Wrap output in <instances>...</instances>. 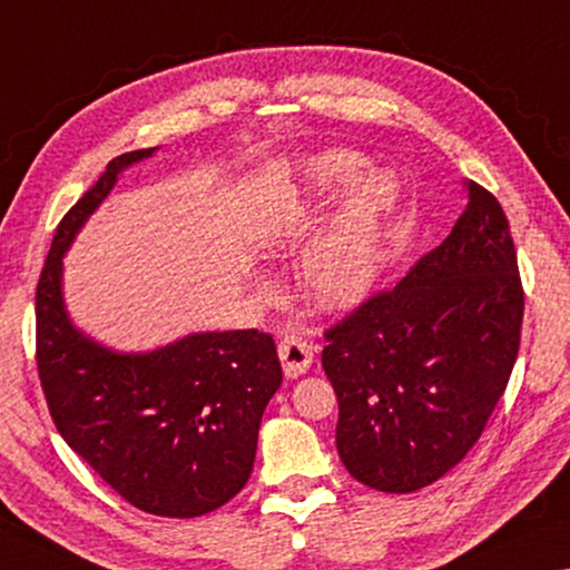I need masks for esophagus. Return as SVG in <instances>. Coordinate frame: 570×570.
Wrapping results in <instances>:
<instances>
[{"label":"esophagus","instance_id":"esophagus-1","mask_svg":"<svg viewBox=\"0 0 570 570\" xmlns=\"http://www.w3.org/2000/svg\"><path fill=\"white\" fill-rule=\"evenodd\" d=\"M277 354H279V362H283L285 374L291 376V380H297V376L308 372L313 364V346L297 334H285L279 338Z\"/></svg>","mask_w":570,"mask_h":570}]
</instances>
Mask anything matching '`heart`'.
I'll return each instance as SVG.
<instances>
[{
  "instance_id": "obj_1",
  "label": "heart",
  "mask_w": 570,
  "mask_h": 570,
  "mask_svg": "<svg viewBox=\"0 0 570 570\" xmlns=\"http://www.w3.org/2000/svg\"><path fill=\"white\" fill-rule=\"evenodd\" d=\"M352 150H323L305 160L293 198V218L308 216L323 198L344 188L328 226L303 257V279L318 301L346 305L362 297L380 273V242L395 208L397 183L384 170H364ZM265 291V279H257Z\"/></svg>"
}]
</instances>
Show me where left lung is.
<instances>
[{
  "label": "left lung",
  "instance_id": "left-lung-1",
  "mask_svg": "<svg viewBox=\"0 0 570 570\" xmlns=\"http://www.w3.org/2000/svg\"><path fill=\"white\" fill-rule=\"evenodd\" d=\"M463 190L441 247L326 334L338 456L380 492H417L461 463L518 358L524 295L510 226L489 190Z\"/></svg>",
  "mask_w": 570,
  "mask_h": 570
}]
</instances>
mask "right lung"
<instances>
[{
  "mask_svg": "<svg viewBox=\"0 0 570 570\" xmlns=\"http://www.w3.org/2000/svg\"><path fill=\"white\" fill-rule=\"evenodd\" d=\"M160 147L125 153L58 224L42 267L38 370L63 441L114 492L157 518H200L242 492L262 413L283 382L275 341L257 328L196 331L150 352H119L78 328L63 257L119 175Z\"/></svg>",
  "mask_w": 570,
  "mask_h": 570,
  "instance_id": "right-lung-1",
  "label": "right lung"
}]
</instances>
